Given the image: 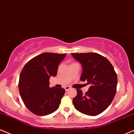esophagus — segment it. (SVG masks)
I'll use <instances>...</instances> for the list:
<instances>
[{"label":"esophagus","instance_id":"1","mask_svg":"<svg viewBox=\"0 0 134 134\" xmlns=\"http://www.w3.org/2000/svg\"><path fill=\"white\" fill-rule=\"evenodd\" d=\"M70 89H71V88L70 87V86H65V87H64V90H65L66 91V92H67V91H68Z\"/></svg>","mask_w":134,"mask_h":134}]
</instances>
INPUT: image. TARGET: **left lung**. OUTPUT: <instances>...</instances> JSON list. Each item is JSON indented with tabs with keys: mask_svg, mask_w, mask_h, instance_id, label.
I'll return each instance as SVG.
<instances>
[{
	"mask_svg": "<svg viewBox=\"0 0 134 134\" xmlns=\"http://www.w3.org/2000/svg\"><path fill=\"white\" fill-rule=\"evenodd\" d=\"M82 66L80 80L90 85L88 91L83 94L76 90L73 100L78 111L90 116H96L105 110L115 95L117 76L114 67L106 58L95 53H71Z\"/></svg>",
	"mask_w": 134,
	"mask_h": 134,
	"instance_id": "1",
	"label": "left lung"
}]
</instances>
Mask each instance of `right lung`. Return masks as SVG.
Segmentation results:
<instances>
[{
    "label": "right lung",
    "instance_id": "1",
    "mask_svg": "<svg viewBox=\"0 0 134 134\" xmlns=\"http://www.w3.org/2000/svg\"><path fill=\"white\" fill-rule=\"evenodd\" d=\"M66 54L44 53L28 61L19 76V90L26 107L33 114L44 116L59 108L65 90L49 87L59 63Z\"/></svg>",
    "mask_w": 134,
    "mask_h": 134
}]
</instances>
